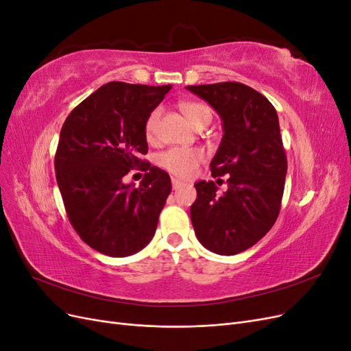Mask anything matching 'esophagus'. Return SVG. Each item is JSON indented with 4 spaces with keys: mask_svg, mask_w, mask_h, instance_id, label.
<instances>
[{
    "mask_svg": "<svg viewBox=\"0 0 351 351\" xmlns=\"http://www.w3.org/2000/svg\"><path fill=\"white\" fill-rule=\"evenodd\" d=\"M171 183H173V189H174V190H177L178 187H182V186L184 184L183 182H180V180H177V178H173Z\"/></svg>",
    "mask_w": 351,
    "mask_h": 351,
    "instance_id": "obj_1",
    "label": "esophagus"
}]
</instances>
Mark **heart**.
Returning a JSON list of instances; mask_svg holds the SVG:
<instances>
[{"label":"heart","instance_id":"obj_1","mask_svg":"<svg viewBox=\"0 0 351 351\" xmlns=\"http://www.w3.org/2000/svg\"><path fill=\"white\" fill-rule=\"evenodd\" d=\"M180 108H182L186 119L193 127L204 124L208 125L212 119L210 108L202 102H183L180 105ZM161 114L162 108L158 107L147 117L145 124V134L149 142L156 139ZM204 152L197 149V147H173V149H168L158 156V164L177 177L187 178L196 171L197 165L204 161Z\"/></svg>","mask_w":351,"mask_h":351}]
</instances>
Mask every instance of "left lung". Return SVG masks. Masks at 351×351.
<instances>
[{"label":"left lung","mask_w":351,"mask_h":351,"mask_svg":"<svg viewBox=\"0 0 351 351\" xmlns=\"http://www.w3.org/2000/svg\"><path fill=\"white\" fill-rule=\"evenodd\" d=\"M222 120L212 177L228 174L227 192L214 182L196 183L190 218L197 240L208 250L237 254L256 244L277 221L287 174L278 115L258 90L239 82L187 86Z\"/></svg>","instance_id":"8db88e82"}]
</instances>
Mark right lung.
Returning a JSON list of instances; mask_svg holds the SVG:
<instances>
[{
	"instance_id": "obj_1",
	"label": "right lung",
	"mask_w": 351,
	"mask_h": 351,
	"mask_svg": "<svg viewBox=\"0 0 351 351\" xmlns=\"http://www.w3.org/2000/svg\"><path fill=\"white\" fill-rule=\"evenodd\" d=\"M171 84L147 86L111 82L82 101L61 127L56 176L73 228L112 258L142 250L155 234L171 193L164 169L142 161L145 124ZM143 165L139 188L125 185L130 169Z\"/></svg>"
}]
</instances>
